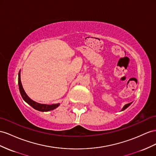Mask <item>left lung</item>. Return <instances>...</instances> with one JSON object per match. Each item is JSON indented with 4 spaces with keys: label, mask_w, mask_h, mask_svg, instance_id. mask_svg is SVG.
<instances>
[{
    "label": "left lung",
    "mask_w": 156,
    "mask_h": 156,
    "mask_svg": "<svg viewBox=\"0 0 156 156\" xmlns=\"http://www.w3.org/2000/svg\"><path fill=\"white\" fill-rule=\"evenodd\" d=\"M131 103H128V104H126V105H125V106H124V107H123V108L122 109V110H121V111H123V110H125V109H126L127 108V107H129V105H130L131 104Z\"/></svg>",
    "instance_id": "8db88e82"
}]
</instances>
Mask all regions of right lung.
Instances as JSON below:
<instances>
[{
  "mask_svg": "<svg viewBox=\"0 0 156 156\" xmlns=\"http://www.w3.org/2000/svg\"><path fill=\"white\" fill-rule=\"evenodd\" d=\"M18 86H19L20 92V94L23 100H24L27 103H28L30 106L32 107L35 109L39 111H49L56 109L57 107H58L60 105V103L52 104V105L41 104V103H37L33 101L32 99H31L28 96H27V95L25 92V91L22 87V84L20 80V71L19 72V74H18Z\"/></svg>",
  "mask_w": 156,
  "mask_h": 156,
  "instance_id": "right-lung-1",
  "label": "right lung"
}]
</instances>
